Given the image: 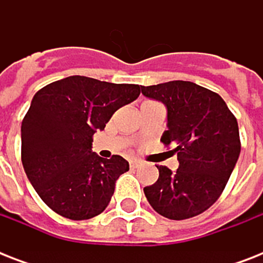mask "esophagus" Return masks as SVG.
I'll use <instances>...</instances> for the list:
<instances>
[{
  "mask_svg": "<svg viewBox=\"0 0 263 263\" xmlns=\"http://www.w3.org/2000/svg\"><path fill=\"white\" fill-rule=\"evenodd\" d=\"M140 165H142V161H139V160L129 161V166H131V168H138V166H140Z\"/></svg>",
  "mask_w": 263,
  "mask_h": 263,
  "instance_id": "34e87169",
  "label": "esophagus"
}]
</instances>
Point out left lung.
<instances>
[{"label":"left lung","mask_w":263,"mask_h":263,"mask_svg":"<svg viewBox=\"0 0 263 263\" xmlns=\"http://www.w3.org/2000/svg\"><path fill=\"white\" fill-rule=\"evenodd\" d=\"M142 94L166 107L161 136L172 146L179 168L157 166L160 177L144 187L148 203L171 220L198 216L212 206L228 183L240 154L239 127L220 95L192 82L142 86Z\"/></svg>","instance_id":"1"}]
</instances>
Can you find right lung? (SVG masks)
Here are the masks:
<instances>
[{"mask_svg": "<svg viewBox=\"0 0 263 263\" xmlns=\"http://www.w3.org/2000/svg\"><path fill=\"white\" fill-rule=\"evenodd\" d=\"M138 84H115L69 76L47 84L31 101L22 123V162L45 203L69 220H88L106 209L128 161L92 152L117 109L134 102Z\"/></svg>", "mask_w": 263, "mask_h": 263, "instance_id": "add662e5", "label": "right lung"}]
</instances>
